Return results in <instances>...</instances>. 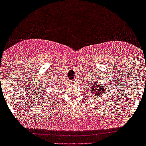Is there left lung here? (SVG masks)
<instances>
[{
    "instance_id": "left-lung-1",
    "label": "left lung",
    "mask_w": 146,
    "mask_h": 146,
    "mask_svg": "<svg viewBox=\"0 0 146 146\" xmlns=\"http://www.w3.org/2000/svg\"><path fill=\"white\" fill-rule=\"evenodd\" d=\"M91 84V88H90L91 89L92 92L94 93V96H97L98 95H100L102 94H104V88H103L102 86L101 85L97 86L96 83H90Z\"/></svg>"
}]
</instances>
